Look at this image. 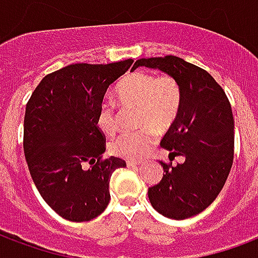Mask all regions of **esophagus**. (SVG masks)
I'll return each mask as SVG.
<instances>
[{"instance_id": "34e87169", "label": "esophagus", "mask_w": 258, "mask_h": 258, "mask_svg": "<svg viewBox=\"0 0 258 258\" xmlns=\"http://www.w3.org/2000/svg\"><path fill=\"white\" fill-rule=\"evenodd\" d=\"M140 164H141L140 162H131V160H128V162H127V167L134 168V167H138Z\"/></svg>"}]
</instances>
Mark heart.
I'll return each instance as SVG.
<instances>
[{"mask_svg": "<svg viewBox=\"0 0 258 258\" xmlns=\"http://www.w3.org/2000/svg\"><path fill=\"white\" fill-rule=\"evenodd\" d=\"M116 101L124 107H138L141 131L123 134L110 144L113 155L137 160L144 157L155 142V131L162 134L173 127L182 106V88L178 80L149 72H131L114 91ZM98 128L105 135H114L118 130L117 112L113 103H103L96 116Z\"/></svg>", "mask_w": 258, "mask_h": 258, "instance_id": "obj_1", "label": "heart"}]
</instances>
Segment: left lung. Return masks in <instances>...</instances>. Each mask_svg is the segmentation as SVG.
<instances>
[{
  "label": "left lung",
  "mask_w": 258,
  "mask_h": 258,
  "mask_svg": "<svg viewBox=\"0 0 258 258\" xmlns=\"http://www.w3.org/2000/svg\"><path fill=\"white\" fill-rule=\"evenodd\" d=\"M140 66L159 69L178 80L182 106L160 145L170 160L184 156L177 166L160 162L162 181L148 189L153 209L174 220H185L216 200L233 162V116L221 85L203 69L173 55L138 59Z\"/></svg>",
  "instance_id": "8db88e82"
}]
</instances>
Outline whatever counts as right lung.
Segmentation results:
<instances>
[{
    "label": "right lung",
    "instance_id": "obj_1",
    "mask_svg": "<svg viewBox=\"0 0 258 258\" xmlns=\"http://www.w3.org/2000/svg\"><path fill=\"white\" fill-rule=\"evenodd\" d=\"M133 62L69 64L47 74L26 105L23 149L31 178L47 205L69 221L99 216L110 200L113 171L125 167L123 159H102L106 138L96 116L107 88Z\"/></svg>",
    "mask_w": 258,
    "mask_h": 258
}]
</instances>
